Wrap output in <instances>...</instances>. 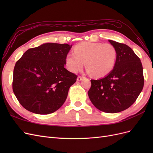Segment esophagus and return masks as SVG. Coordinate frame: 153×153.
Returning <instances> with one entry per match:
<instances>
[{
    "mask_svg": "<svg viewBox=\"0 0 153 153\" xmlns=\"http://www.w3.org/2000/svg\"><path fill=\"white\" fill-rule=\"evenodd\" d=\"M84 76H78L77 78V81H81L83 78H84Z\"/></svg>",
    "mask_w": 153,
    "mask_h": 153,
    "instance_id": "34e87169",
    "label": "esophagus"
}]
</instances>
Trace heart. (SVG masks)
Instances as JSON below:
<instances>
[{
	"label": "heart",
	"mask_w": 153,
	"mask_h": 153,
	"mask_svg": "<svg viewBox=\"0 0 153 153\" xmlns=\"http://www.w3.org/2000/svg\"><path fill=\"white\" fill-rule=\"evenodd\" d=\"M74 52L66 57V67L73 73L82 69L85 62L88 73L102 77L112 71L116 62V50L109 43L82 42L75 46Z\"/></svg>",
	"instance_id": "obj_1"
}]
</instances>
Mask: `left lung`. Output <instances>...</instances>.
I'll return each mask as SVG.
<instances>
[{
	"label": "left lung",
	"mask_w": 153,
	"mask_h": 153,
	"mask_svg": "<svg viewBox=\"0 0 153 153\" xmlns=\"http://www.w3.org/2000/svg\"><path fill=\"white\" fill-rule=\"evenodd\" d=\"M117 52L115 66L108 75L91 80L88 96L96 108L106 113H117L131 106L144 84L140 59L128 45L108 40Z\"/></svg>",
	"instance_id": "1"
}]
</instances>
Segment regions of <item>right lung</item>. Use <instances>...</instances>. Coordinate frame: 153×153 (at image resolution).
Returning <instances> with one entry per match:
<instances>
[{"mask_svg":"<svg viewBox=\"0 0 153 153\" xmlns=\"http://www.w3.org/2000/svg\"><path fill=\"white\" fill-rule=\"evenodd\" d=\"M72 46L45 43L27 50L16 62L13 91L23 107L49 114L61 107L77 76L64 68Z\"/></svg>","mask_w":153,"mask_h":153,"instance_id":"1","label":"right lung"}]
</instances>
